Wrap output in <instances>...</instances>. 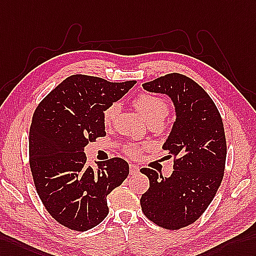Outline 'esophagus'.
I'll use <instances>...</instances> for the list:
<instances>
[{
  "mask_svg": "<svg viewBox=\"0 0 256 256\" xmlns=\"http://www.w3.org/2000/svg\"><path fill=\"white\" fill-rule=\"evenodd\" d=\"M139 172H140L139 166L134 165V164H130V165H129V172H130V175H136V174H138Z\"/></svg>",
  "mask_w": 256,
  "mask_h": 256,
  "instance_id": "1",
  "label": "esophagus"
}]
</instances>
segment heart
Returning <instances> with one entry per match:
<instances>
[{
    "instance_id": "1",
    "label": "heart",
    "mask_w": 256,
    "mask_h": 256,
    "mask_svg": "<svg viewBox=\"0 0 256 256\" xmlns=\"http://www.w3.org/2000/svg\"><path fill=\"white\" fill-rule=\"evenodd\" d=\"M134 105L146 122L154 120L163 122L168 114V110H170L168 104L164 98L154 94H150V93H142V94L136 96L134 101ZM118 110H120V105L113 103L103 112V122L105 126H110L114 122ZM148 146H130L127 148V153L130 156H138Z\"/></svg>"
}]
</instances>
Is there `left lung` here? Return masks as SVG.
<instances>
[{
    "label": "left lung",
    "mask_w": 256,
    "mask_h": 256,
    "mask_svg": "<svg viewBox=\"0 0 256 256\" xmlns=\"http://www.w3.org/2000/svg\"><path fill=\"white\" fill-rule=\"evenodd\" d=\"M142 86L170 96L176 122L162 146L168 158H175L174 172L163 177L142 168L150 188L141 196V208L158 226L177 230L204 213L222 184L227 154L224 124L213 100L184 74H168Z\"/></svg>",
    "instance_id": "left-lung-1"
}]
</instances>
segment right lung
I'll return each instance as SVG.
<instances>
[{"label":"right lung","mask_w":256,"mask_h":256,"mask_svg":"<svg viewBox=\"0 0 256 256\" xmlns=\"http://www.w3.org/2000/svg\"><path fill=\"white\" fill-rule=\"evenodd\" d=\"M136 81L110 82L86 74L66 78L34 110L29 132L30 168L46 210L67 228L86 232L108 214L106 196L129 174L124 160L114 158L88 166L84 146L104 136L103 112Z\"/></svg>","instance_id":"obj_1"}]
</instances>
